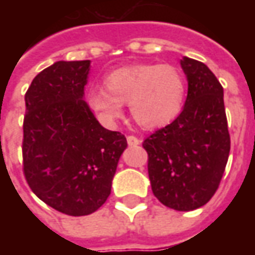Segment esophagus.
Instances as JSON below:
<instances>
[{"label":"esophagus","mask_w":255,"mask_h":255,"mask_svg":"<svg viewBox=\"0 0 255 255\" xmlns=\"http://www.w3.org/2000/svg\"><path fill=\"white\" fill-rule=\"evenodd\" d=\"M127 142L129 146H138V144H140V140H139L136 136H133V135H129V136H127Z\"/></svg>","instance_id":"obj_1"}]
</instances>
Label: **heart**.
I'll return each mask as SVG.
<instances>
[{"label": "heart", "instance_id": "b5f03b06", "mask_svg": "<svg viewBox=\"0 0 255 255\" xmlns=\"http://www.w3.org/2000/svg\"><path fill=\"white\" fill-rule=\"evenodd\" d=\"M106 89L87 93V104L104 126L115 127L124 104L139 126L146 129L164 127L184 108L187 84L183 72L169 64H132L117 68L104 79Z\"/></svg>", "mask_w": 255, "mask_h": 255}]
</instances>
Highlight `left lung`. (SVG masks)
<instances>
[{"label": "left lung", "instance_id": "left-lung-1", "mask_svg": "<svg viewBox=\"0 0 255 255\" xmlns=\"http://www.w3.org/2000/svg\"><path fill=\"white\" fill-rule=\"evenodd\" d=\"M187 100L182 113L144 139L155 198L179 212L203 206L219 188L231 149L224 90L201 61L183 57Z\"/></svg>", "mask_w": 255, "mask_h": 255}]
</instances>
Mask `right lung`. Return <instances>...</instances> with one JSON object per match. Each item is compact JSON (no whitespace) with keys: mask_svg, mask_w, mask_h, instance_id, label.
<instances>
[{"mask_svg":"<svg viewBox=\"0 0 255 255\" xmlns=\"http://www.w3.org/2000/svg\"><path fill=\"white\" fill-rule=\"evenodd\" d=\"M91 61H57L25 93L23 161L36 197L61 213L87 216L109 197L127 139L100 124L84 89Z\"/></svg>","mask_w":255,"mask_h":255,"instance_id":"add662e5","label":"right lung"}]
</instances>
